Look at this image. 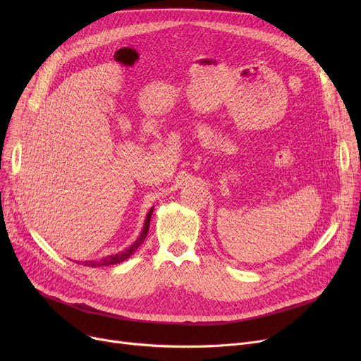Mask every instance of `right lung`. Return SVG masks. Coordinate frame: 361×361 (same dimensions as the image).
I'll list each match as a JSON object with an SVG mask.
<instances>
[{
    "instance_id": "1",
    "label": "right lung",
    "mask_w": 361,
    "mask_h": 361,
    "mask_svg": "<svg viewBox=\"0 0 361 361\" xmlns=\"http://www.w3.org/2000/svg\"><path fill=\"white\" fill-rule=\"evenodd\" d=\"M152 212H154V207H150V211L147 212L146 215V219H145V225H143V230H142V234L139 235V238L133 243L130 247H127L126 250L117 253V255H111V256H106L101 260H85V262H80L83 263L85 267H90V268H98V267H109V264H117L120 262H124L126 259H128L133 253H135L137 250L139 245L145 241L146 235H147V231H149V224H150V218H152Z\"/></svg>"
}]
</instances>
